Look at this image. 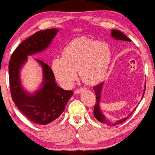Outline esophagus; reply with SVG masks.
<instances>
[{
  "mask_svg": "<svg viewBox=\"0 0 155 155\" xmlns=\"http://www.w3.org/2000/svg\"><path fill=\"white\" fill-rule=\"evenodd\" d=\"M85 89H86L85 87H80V88H78V89H75V93L79 94L81 92L83 91V90H85Z\"/></svg>",
  "mask_w": 155,
  "mask_h": 155,
  "instance_id": "esophagus-1",
  "label": "esophagus"
}]
</instances>
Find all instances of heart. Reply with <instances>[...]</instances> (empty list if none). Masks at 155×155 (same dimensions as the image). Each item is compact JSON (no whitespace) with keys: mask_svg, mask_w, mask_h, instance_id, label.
<instances>
[{"mask_svg":"<svg viewBox=\"0 0 155 155\" xmlns=\"http://www.w3.org/2000/svg\"><path fill=\"white\" fill-rule=\"evenodd\" d=\"M110 61L111 51L107 43L80 38L66 46L63 57L53 60L52 68L56 79L63 87L72 85L78 70L82 81L92 85L105 75Z\"/></svg>","mask_w":155,"mask_h":155,"instance_id":"1","label":"heart"}]
</instances>
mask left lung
I'll return each instance as SVG.
<instances>
[{
  "label": "left lung",
  "mask_w": 155,
  "mask_h": 155,
  "mask_svg": "<svg viewBox=\"0 0 155 155\" xmlns=\"http://www.w3.org/2000/svg\"><path fill=\"white\" fill-rule=\"evenodd\" d=\"M112 36L113 38H115L117 40H120V41H127V42H131V40L129 38H127L125 35H124L122 32H120V31H117V30H112ZM102 85H103V82H101V83L98 84V85L94 86L93 89L95 90V95H96V102L95 104V107H94V115H95V117L97 119L98 121H100V122H102V123L106 124L107 125L109 126H114L117 125V124H119L120 123H122L124 121H126L128 118L130 117V116L133 113L134 110L132 111L131 113H130L127 117H126L125 118L122 120H117V121L114 122H111L109 120H107L103 114H102L101 111H100V107H99V104H100V93H101V90H102ZM144 96V95H143Z\"/></svg>",
  "instance_id": "obj_1"
}]
</instances>
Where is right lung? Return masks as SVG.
<instances>
[{
  "label": "right lung",
  "mask_w": 155,
  "mask_h": 155,
  "mask_svg": "<svg viewBox=\"0 0 155 155\" xmlns=\"http://www.w3.org/2000/svg\"><path fill=\"white\" fill-rule=\"evenodd\" d=\"M55 28L36 32L16 48L10 60L9 83L12 99L18 108L30 121L44 125L60 117L73 91L58 87L53 70L43 61L38 60L43 69V87L33 95L25 93L21 87L19 73L27 55L45 49L58 33Z\"/></svg>",
  "instance_id": "add662e5"
}]
</instances>
